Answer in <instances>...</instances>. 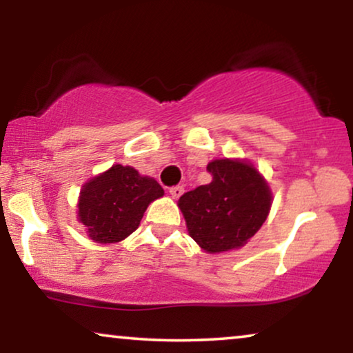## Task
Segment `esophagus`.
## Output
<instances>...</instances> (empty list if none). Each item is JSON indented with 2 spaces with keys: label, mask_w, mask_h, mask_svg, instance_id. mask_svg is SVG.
<instances>
[{
  "label": "esophagus",
  "mask_w": 353,
  "mask_h": 353,
  "mask_svg": "<svg viewBox=\"0 0 353 353\" xmlns=\"http://www.w3.org/2000/svg\"><path fill=\"white\" fill-rule=\"evenodd\" d=\"M168 192H170V196L173 197V199H178V197H180L183 192H185V188H183V186H173V188H170V190H168Z\"/></svg>",
  "instance_id": "obj_1"
}]
</instances>
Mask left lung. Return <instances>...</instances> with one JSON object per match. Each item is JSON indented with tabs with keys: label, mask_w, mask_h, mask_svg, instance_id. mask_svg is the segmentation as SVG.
Instances as JSON below:
<instances>
[{
	"label": "left lung",
	"mask_w": 353,
	"mask_h": 353,
	"mask_svg": "<svg viewBox=\"0 0 353 353\" xmlns=\"http://www.w3.org/2000/svg\"><path fill=\"white\" fill-rule=\"evenodd\" d=\"M202 185L178 199L188 233L207 254L243 248L262 228L273 194L262 173L245 159H215Z\"/></svg>",
	"instance_id": "obj_1"
}]
</instances>
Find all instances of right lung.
<instances>
[{"label":"right lung","mask_w":353,"mask_h":353,"mask_svg":"<svg viewBox=\"0 0 353 353\" xmlns=\"http://www.w3.org/2000/svg\"><path fill=\"white\" fill-rule=\"evenodd\" d=\"M162 196V186L154 178L115 163L81 186L77 219L91 241L115 244L138 228L148 205Z\"/></svg>","instance_id":"obj_1"}]
</instances>
